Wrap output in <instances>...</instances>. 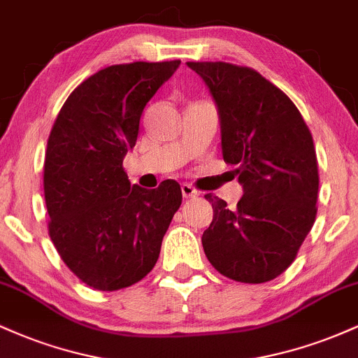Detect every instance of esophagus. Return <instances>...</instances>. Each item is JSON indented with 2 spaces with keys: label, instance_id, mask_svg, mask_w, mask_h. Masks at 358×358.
I'll use <instances>...</instances> for the list:
<instances>
[{
  "label": "esophagus",
  "instance_id": "34e87169",
  "mask_svg": "<svg viewBox=\"0 0 358 358\" xmlns=\"http://www.w3.org/2000/svg\"><path fill=\"white\" fill-rule=\"evenodd\" d=\"M182 195H183V199H193V196H199L200 192L195 190L190 183H183L182 185Z\"/></svg>",
  "mask_w": 358,
  "mask_h": 358
}]
</instances>
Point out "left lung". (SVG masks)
I'll return each instance as SVG.
<instances>
[{
	"mask_svg": "<svg viewBox=\"0 0 358 358\" xmlns=\"http://www.w3.org/2000/svg\"><path fill=\"white\" fill-rule=\"evenodd\" d=\"M202 77L220 121L222 156L237 165L244 195L236 208L207 193L213 220L202 245L224 276L259 285L285 273L313 227L318 162L293 101L248 67L187 62Z\"/></svg>",
	"mask_w": 358,
	"mask_h": 358,
	"instance_id": "1",
	"label": "left lung"
}]
</instances>
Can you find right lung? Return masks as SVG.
Returning a JSON list of instances; mask_svg holds the SVG:
<instances>
[{"mask_svg":"<svg viewBox=\"0 0 358 358\" xmlns=\"http://www.w3.org/2000/svg\"><path fill=\"white\" fill-rule=\"evenodd\" d=\"M180 60L110 65L62 106L48 136L43 190L48 232L62 261L99 291L127 287L155 268L182 190L131 185L122 168L143 109Z\"/></svg>","mask_w":358,"mask_h":358,"instance_id":"add662e5","label":"right lung"}]
</instances>
